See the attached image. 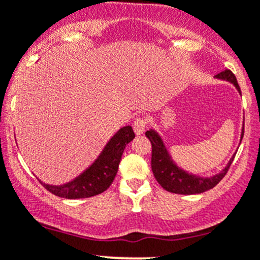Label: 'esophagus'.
I'll list each match as a JSON object with an SVG mask.
<instances>
[{
  "label": "esophagus",
  "instance_id": "1",
  "mask_svg": "<svg viewBox=\"0 0 260 260\" xmlns=\"http://www.w3.org/2000/svg\"><path fill=\"white\" fill-rule=\"evenodd\" d=\"M146 124H147L146 119H143V118H137V119L133 122V129H135L136 135L137 136L142 135V133L145 132Z\"/></svg>",
  "mask_w": 260,
  "mask_h": 260
}]
</instances>
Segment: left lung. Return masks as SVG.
<instances>
[{"label": "left lung", "instance_id": "obj_1", "mask_svg": "<svg viewBox=\"0 0 260 260\" xmlns=\"http://www.w3.org/2000/svg\"><path fill=\"white\" fill-rule=\"evenodd\" d=\"M216 79L225 80V81L231 82L236 87L239 92L241 94L240 87H239L236 77L230 70H225L221 74L216 75ZM244 136V125L241 129V138ZM146 137L150 140L152 145V157H151V168L152 173L155 175L157 183L162 186L165 190L175 194H200L206 190H210L213 186L217 185L221 181V179L226 175L229 171V168L233 164L234 157L236 153H234L233 157L230 158L225 168L220 173L215 174L212 176H200L196 174H191L185 171L184 169L179 168L175 164V161L171 157L170 152L166 148L161 136L156 132L155 129H150L146 132Z\"/></svg>", "mask_w": 260, "mask_h": 260}]
</instances>
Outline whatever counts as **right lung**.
<instances>
[{"label":"right lung","mask_w":260,"mask_h":260,"mask_svg":"<svg viewBox=\"0 0 260 260\" xmlns=\"http://www.w3.org/2000/svg\"><path fill=\"white\" fill-rule=\"evenodd\" d=\"M133 138L135 132L132 127L125 125L108 141L96 160L74 180L62 185H50L39 181L50 193L67 200H79L98 196L112 185L117 175L123 151Z\"/></svg>","instance_id":"obj_1"}]
</instances>
